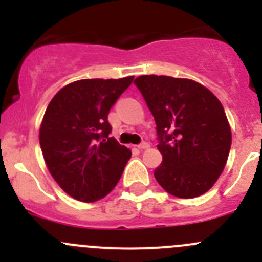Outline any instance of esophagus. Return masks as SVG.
I'll list each match as a JSON object with an SVG mask.
<instances>
[{"mask_svg":"<svg viewBox=\"0 0 262 262\" xmlns=\"http://www.w3.org/2000/svg\"><path fill=\"white\" fill-rule=\"evenodd\" d=\"M138 148L139 149H147V148H149V143H147V142L140 143V144L138 145Z\"/></svg>","mask_w":262,"mask_h":262,"instance_id":"obj_1","label":"esophagus"}]
</instances>
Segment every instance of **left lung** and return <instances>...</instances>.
<instances>
[{
	"mask_svg": "<svg viewBox=\"0 0 262 262\" xmlns=\"http://www.w3.org/2000/svg\"><path fill=\"white\" fill-rule=\"evenodd\" d=\"M156 122L163 163L155 178L178 198L210 190L226 166L231 128L221 101L187 78L140 76L134 81Z\"/></svg>",
	"mask_w": 262,
	"mask_h": 262,
	"instance_id": "left-lung-1",
	"label": "left lung"
}]
</instances>
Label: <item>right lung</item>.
Instances as JSON below:
<instances>
[{
	"label": "right lung",
	"instance_id": "right-lung-1",
	"mask_svg": "<svg viewBox=\"0 0 262 262\" xmlns=\"http://www.w3.org/2000/svg\"><path fill=\"white\" fill-rule=\"evenodd\" d=\"M133 80L75 81L47 106L39 133L41 152L55 181L75 200L96 202L107 195L131 157L110 136L107 115Z\"/></svg>",
	"mask_w": 262,
	"mask_h": 262
}]
</instances>
